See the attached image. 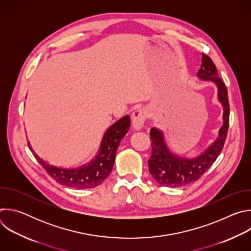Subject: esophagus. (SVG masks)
Instances as JSON below:
<instances>
[{"label":"esophagus","mask_w":251,"mask_h":251,"mask_svg":"<svg viewBox=\"0 0 251 251\" xmlns=\"http://www.w3.org/2000/svg\"><path fill=\"white\" fill-rule=\"evenodd\" d=\"M147 118V112L144 109H138L133 112L132 115V123L135 130L142 129L143 125L145 123V120Z\"/></svg>","instance_id":"obj_1"}]
</instances>
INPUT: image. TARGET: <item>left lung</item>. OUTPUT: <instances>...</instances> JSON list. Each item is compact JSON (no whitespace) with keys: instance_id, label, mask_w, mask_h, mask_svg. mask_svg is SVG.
<instances>
[{"instance_id":"1","label":"left lung","mask_w":251,"mask_h":251,"mask_svg":"<svg viewBox=\"0 0 251 251\" xmlns=\"http://www.w3.org/2000/svg\"><path fill=\"white\" fill-rule=\"evenodd\" d=\"M197 75L201 80L216 83L218 98L224 109V123L219 131L217 140L200 156L193 159L178 157L174 154L166 144L163 132L155 127L151 129L152 154L148 160L149 171L156 182L164 187L178 188L198 181L220 156L226 139L229 123L227 89L222 78L219 77L218 69L213 61L204 53H202L201 66Z\"/></svg>"}]
</instances>
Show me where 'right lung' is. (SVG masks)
<instances>
[{
  "label": "right lung",
  "instance_id": "obj_1",
  "mask_svg": "<svg viewBox=\"0 0 251 251\" xmlns=\"http://www.w3.org/2000/svg\"><path fill=\"white\" fill-rule=\"evenodd\" d=\"M130 128V117L126 115L107 129L97 156L88 164L76 169H62L41 159L28 144L34 158L58 184L75 189H92L103 183L113 169L118 146Z\"/></svg>",
  "mask_w": 251,
  "mask_h": 251
}]
</instances>
